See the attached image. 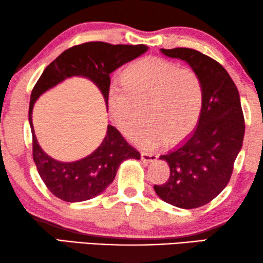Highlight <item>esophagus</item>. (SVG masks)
Masks as SVG:
<instances>
[{
	"label": "esophagus",
	"mask_w": 263,
	"mask_h": 263,
	"mask_svg": "<svg viewBox=\"0 0 263 263\" xmlns=\"http://www.w3.org/2000/svg\"><path fill=\"white\" fill-rule=\"evenodd\" d=\"M141 160L143 162H155L157 160V156L155 154H148V153H141Z\"/></svg>",
	"instance_id": "obj_1"
}]
</instances>
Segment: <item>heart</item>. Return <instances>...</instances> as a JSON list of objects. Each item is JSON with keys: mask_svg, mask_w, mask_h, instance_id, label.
I'll return each instance as SVG.
<instances>
[{"mask_svg": "<svg viewBox=\"0 0 263 263\" xmlns=\"http://www.w3.org/2000/svg\"><path fill=\"white\" fill-rule=\"evenodd\" d=\"M123 85L113 84L107 105L113 123L129 134L137 121L136 103L147 100L148 122L135 129L132 139L144 149L177 143L195 130L204 101L199 76L189 67L160 57H145L123 73Z\"/></svg>", "mask_w": 263, "mask_h": 263, "instance_id": "1", "label": "heart"}]
</instances>
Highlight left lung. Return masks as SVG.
<instances>
[{
    "label": "left lung",
    "instance_id": "obj_1",
    "mask_svg": "<svg viewBox=\"0 0 263 263\" xmlns=\"http://www.w3.org/2000/svg\"><path fill=\"white\" fill-rule=\"evenodd\" d=\"M161 52L184 60L199 76L204 101L195 132L160 157L169 164L170 176L166 183L154 185V190L176 208L197 209L226 187L242 147L245 119L239 92L225 68L209 55L187 47Z\"/></svg>",
    "mask_w": 263,
    "mask_h": 263
}]
</instances>
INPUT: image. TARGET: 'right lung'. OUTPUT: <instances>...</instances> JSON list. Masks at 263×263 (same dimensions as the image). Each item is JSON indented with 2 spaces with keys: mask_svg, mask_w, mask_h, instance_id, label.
<instances>
[{
  "mask_svg": "<svg viewBox=\"0 0 263 263\" xmlns=\"http://www.w3.org/2000/svg\"><path fill=\"white\" fill-rule=\"evenodd\" d=\"M148 46L113 45L105 42H88L72 46L46 66L34 85L30 97L29 122L32 133V156L38 174L52 195L67 203L85 201L100 195L113 182L124 160H140L141 155L124 140L118 129L108 124L101 144L76 162L53 160L38 144L32 124V109L38 98L71 77H85L100 89L107 105L110 86L109 74L116 68L144 53Z\"/></svg>",
  "mask_w": 263,
  "mask_h": 263,
  "instance_id": "add662e5",
  "label": "right lung"
}]
</instances>
